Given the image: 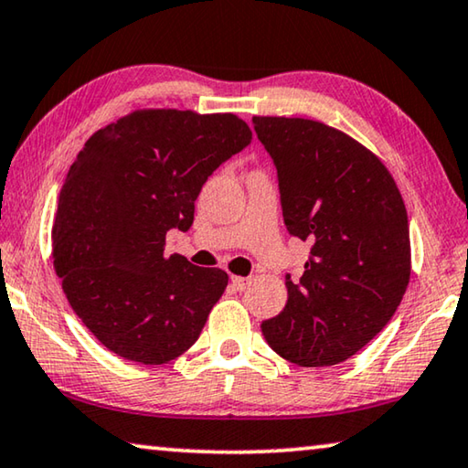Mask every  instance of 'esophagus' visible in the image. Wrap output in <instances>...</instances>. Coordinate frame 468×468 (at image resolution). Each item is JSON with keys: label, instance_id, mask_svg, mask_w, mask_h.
I'll use <instances>...</instances> for the list:
<instances>
[{"label": "esophagus", "instance_id": "34e87169", "mask_svg": "<svg viewBox=\"0 0 468 468\" xmlns=\"http://www.w3.org/2000/svg\"><path fill=\"white\" fill-rule=\"evenodd\" d=\"M250 282H253V278H242V276H232V286L236 291H244L249 289Z\"/></svg>", "mask_w": 468, "mask_h": 468}]
</instances>
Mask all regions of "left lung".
Segmentation results:
<instances>
[{
  "label": "left lung",
  "instance_id": "left-lung-1",
  "mask_svg": "<svg viewBox=\"0 0 468 468\" xmlns=\"http://www.w3.org/2000/svg\"><path fill=\"white\" fill-rule=\"evenodd\" d=\"M278 169L284 224L312 242L305 271L261 333L292 364L335 366L387 326L412 271L404 198L389 169L351 135L312 119L253 117Z\"/></svg>",
  "mask_w": 468,
  "mask_h": 468
}]
</instances>
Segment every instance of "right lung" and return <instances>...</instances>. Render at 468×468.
Wrapping results in <instances>:
<instances>
[{
	"label": "right lung",
	"instance_id": "obj_1",
	"mask_svg": "<svg viewBox=\"0 0 468 468\" xmlns=\"http://www.w3.org/2000/svg\"><path fill=\"white\" fill-rule=\"evenodd\" d=\"M253 138L232 112L142 109L98 129L64 179L54 270L73 312L117 354L167 364L197 343L228 286L219 268L165 257L215 169Z\"/></svg>",
	"mask_w": 468,
	"mask_h": 468
}]
</instances>
